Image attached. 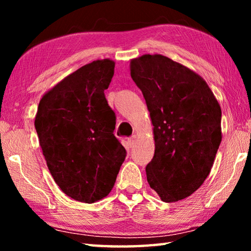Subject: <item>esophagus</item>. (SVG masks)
Instances as JSON below:
<instances>
[{
  "label": "esophagus",
  "instance_id": "obj_1",
  "mask_svg": "<svg viewBox=\"0 0 251 251\" xmlns=\"http://www.w3.org/2000/svg\"><path fill=\"white\" fill-rule=\"evenodd\" d=\"M136 141H137V137H136V136H131L130 138H128V144H129V146L131 147V146H134L135 145V143H136Z\"/></svg>",
  "mask_w": 251,
  "mask_h": 251
}]
</instances>
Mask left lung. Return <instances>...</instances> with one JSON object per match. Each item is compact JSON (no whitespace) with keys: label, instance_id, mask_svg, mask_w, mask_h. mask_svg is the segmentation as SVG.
Segmentation results:
<instances>
[{"label":"left lung","instance_id":"left-lung-1","mask_svg":"<svg viewBox=\"0 0 251 251\" xmlns=\"http://www.w3.org/2000/svg\"><path fill=\"white\" fill-rule=\"evenodd\" d=\"M154 126L147 181L163 201L188 197L209 175L222 142V108L201 75L160 54L130 59Z\"/></svg>","mask_w":251,"mask_h":251}]
</instances>
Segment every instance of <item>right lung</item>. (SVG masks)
Wrapping results in <instances>:
<instances>
[{
	"mask_svg": "<svg viewBox=\"0 0 251 251\" xmlns=\"http://www.w3.org/2000/svg\"><path fill=\"white\" fill-rule=\"evenodd\" d=\"M114 67L109 58L88 63L46 92L37 107L34 125L49 171L77 201L107 196L126 157L113 134L115 114L104 94Z\"/></svg>",
	"mask_w": 251,
	"mask_h": 251,
	"instance_id": "add662e5",
	"label": "right lung"
}]
</instances>
